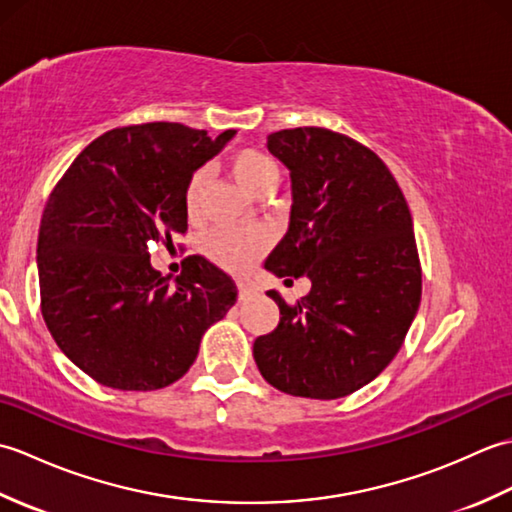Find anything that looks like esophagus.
Masks as SVG:
<instances>
[{"label": "esophagus", "instance_id": "obj_1", "mask_svg": "<svg viewBox=\"0 0 512 512\" xmlns=\"http://www.w3.org/2000/svg\"><path fill=\"white\" fill-rule=\"evenodd\" d=\"M237 295H239V301H248V299L257 297V288L250 284H244V281H237Z\"/></svg>", "mask_w": 512, "mask_h": 512}]
</instances>
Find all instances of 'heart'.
I'll use <instances>...</instances> for the list:
<instances>
[{"label":"heart","instance_id":"obj_1","mask_svg":"<svg viewBox=\"0 0 512 512\" xmlns=\"http://www.w3.org/2000/svg\"><path fill=\"white\" fill-rule=\"evenodd\" d=\"M228 167H231L239 187L253 195V198H268L279 184L277 162L259 149L235 151L231 160H228ZM206 178H209L206 169H198L187 180V187H184V209H187L189 215H195L200 209ZM204 248L213 262L224 266L226 270H233V273H244L264 253L266 239L253 231L215 228V231L206 235Z\"/></svg>","mask_w":512,"mask_h":512}]
</instances>
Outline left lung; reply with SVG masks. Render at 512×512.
Masks as SVG:
<instances>
[{"label":"left lung","mask_w":512,"mask_h":512,"mask_svg":"<svg viewBox=\"0 0 512 512\" xmlns=\"http://www.w3.org/2000/svg\"><path fill=\"white\" fill-rule=\"evenodd\" d=\"M268 151L292 182L288 233L266 259L310 279L279 325L253 343L259 372L290 396L343 398L383 372L416 319L422 275L398 182L372 149L323 127L281 129ZM288 281V279H286Z\"/></svg>","instance_id":"left-lung-1"}]
</instances>
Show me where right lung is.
Segmentation results:
<instances>
[{
    "instance_id": "1",
    "label": "right lung",
    "mask_w": 512,
    "mask_h": 512,
    "mask_svg": "<svg viewBox=\"0 0 512 512\" xmlns=\"http://www.w3.org/2000/svg\"><path fill=\"white\" fill-rule=\"evenodd\" d=\"M235 134L211 138L180 123L112 129L54 187L37 242L41 312L61 352L96 383L171 385L233 308L237 288L224 270L191 255L169 284L149 262V242L187 231V180Z\"/></svg>"
}]
</instances>
